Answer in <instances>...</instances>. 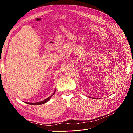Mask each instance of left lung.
Masks as SVG:
<instances>
[{
  "instance_id": "left-lung-1",
  "label": "left lung",
  "mask_w": 133,
  "mask_h": 133,
  "mask_svg": "<svg viewBox=\"0 0 133 133\" xmlns=\"http://www.w3.org/2000/svg\"><path fill=\"white\" fill-rule=\"evenodd\" d=\"M89 98H91V97H89Z\"/></svg>"
}]
</instances>
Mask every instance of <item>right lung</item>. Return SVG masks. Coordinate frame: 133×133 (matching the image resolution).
<instances>
[{
	"label": "right lung",
	"mask_w": 133,
	"mask_h": 133,
	"mask_svg": "<svg viewBox=\"0 0 133 133\" xmlns=\"http://www.w3.org/2000/svg\"><path fill=\"white\" fill-rule=\"evenodd\" d=\"M55 92V91L53 92V94H52L51 96H49V97H48V98H46V99L43 100V101L39 102H37V103H29V102H25V103H26V104H30V105H41V104H44V103H46V102H48V101H49V100H50V99L51 98V96L54 94Z\"/></svg>",
	"instance_id": "right-lung-1"
}]
</instances>
